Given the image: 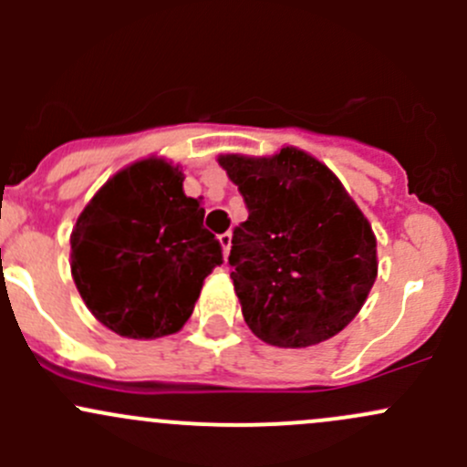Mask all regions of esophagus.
I'll return each mask as SVG.
<instances>
[{
	"instance_id": "obj_1",
	"label": "esophagus",
	"mask_w": 467,
	"mask_h": 467,
	"mask_svg": "<svg viewBox=\"0 0 467 467\" xmlns=\"http://www.w3.org/2000/svg\"><path fill=\"white\" fill-rule=\"evenodd\" d=\"M219 242H221V251H223V260H228L230 255V246H233V233H223L219 234Z\"/></svg>"
}]
</instances>
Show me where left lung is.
<instances>
[{"label":"left lung","instance_id":"8db88e82","mask_svg":"<svg viewBox=\"0 0 467 467\" xmlns=\"http://www.w3.org/2000/svg\"><path fill=\"white\" fill-rule=\"evenodd\" d=\"M248 219L233 230L230 277L244 321L277 348H307L359 314L378 277V242L338 178L317 158L221 155Z\"/></svg>","mask_w":467,"mask_h":467}]
</instances>
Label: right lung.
Listing matches in <instances>:
<instances>
[{"mask_svg": "<svg viewBox=\"0 0 467 467\" xmlns=\"http://www.w3.org/2000/svg\"><path fill=\"white\" fill-rule=\"evenodd\" d=\"M205 210L182 192V173L142 160L112 176L81 212L72 275L89 312L129 338L178 332L203 280L223 262L203 228Z\"/></svg>", "mask_w": 467, "mask_h": 467, "instance_id": "right-lung-1", "label": "right lung"}]
</instances>
